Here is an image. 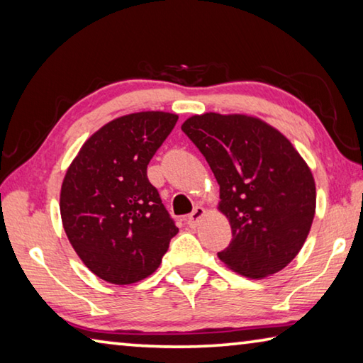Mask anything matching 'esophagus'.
<instances>
[{
	"label": "esophagus",
	"mask_w": 363,
	"mask_h": 363,
	"mask_svg": "<svg viewBox=\"0 0 363 363\" xmlns=\"http://www.w3.org/2000/svg\"><path fill=\"white\" fill-rule=\"evenodd\" d=\"M205 216V208L203 206H196L195 210L189 214L187 216V224L189 227H196V224H199V220Z\"/></svg>",
	"instance_id": "obj_1"
}]
</instances>
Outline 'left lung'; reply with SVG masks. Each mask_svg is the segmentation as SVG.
<instances>
[{"label":"left lung","instance_id":"1","mask_svg":"<svg viewBox=\"0 0 363 363\" xmlns=\"http://www.w3.org/2000/svg\"><path fill=\"white\" fill-rule=\"evenodd\" d=\"M182 131L219 184V211L232 242L218 256L227 267L262 279L290 264L309 235L315 214L311 168L284 134L250 115H194Z\"/></svg>","mask_w":363,"mask_h":363}]
</instances>
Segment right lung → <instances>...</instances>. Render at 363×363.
Instances as JSON below:
<instances>
[{"instance_id":"obj_1","label":"right lung","mask_w":363,"mask_h":363,"mask_svg":"<svg viewBox=\"0 0 363 363\" xmlns=\"http://www.w3.org/2000/svg\"><path fill=\"white\" fill-rule=\"evenodd\" d=\"M176 121L168 112L115 118L86 140L67 169L64 230L84 266L108 284L149 277L179 232L147 177V164Z\"/></svg>"}]
</instances>
